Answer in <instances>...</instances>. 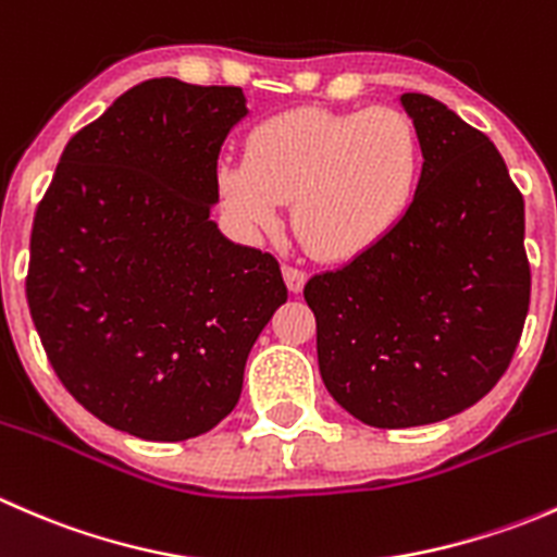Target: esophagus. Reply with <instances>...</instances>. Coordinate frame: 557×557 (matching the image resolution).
Wrapping results in <instances>:
<instances>
[{
  "label": "esophagus",
  "instance_id": "34e87169",
  "mask_svg": "<svg viewBox=\"0 0 557 557\" xmlns=\"http://www.w3.org/2000/svg\"><path fill=\"white\" fill-rule=\"evenodd\" d=\"M283 277H285V285H288L290 294H301V290H305L307 274L301 272V269H296V267H283Z\"/></svg>",
  "mask_w": 557,
  "mask_h": 557
}]
</instances>
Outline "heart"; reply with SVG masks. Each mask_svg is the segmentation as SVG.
<instances>
[{"label":"heart","mask_w":557,"mask_h":557,"mask_svg":"<svg viewBox=\"0 0 557 557\" xmlns=\"http://www.w3.org/2000/svg\"><path fill=\"white\" fill-rule=\"evenodd\" d=\"M420 166L418 128L401 110L301 107L263 121L245 161H223L218 196L250 237L274 232L294 201L296 237L323 261H352L407 218Z\"/></svg>","instance_id":"b5f03b06"}]
</instances>
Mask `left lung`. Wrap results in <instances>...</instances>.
I'll use <instances>...</instances> for the list:
<instances>
[{
  "label": "left lung",
  "mask_w": 557,
  "mask_h": 557,
  "mask_svg": "<svg viewBox=\"0 0 557 557\" xmlns=\"http://www.w3.org/2000/svg\"><path fill=\"white\" fill-rule=\"evenodd\" d=\"M398 102L423 150L407 218L305 285L320 377L374 429L440 423L491 393L531 299L525 207L496 145L425 94Z\"/></svg>",
  "instance_id": "8db88e82"
}]
</instances>
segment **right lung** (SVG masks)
Returning <instances> with one entry per match:
<instances>
[{"label": "right lung", "mask_w": 557, "mask_h": 557, "mask_svg": "<svg viewBox=\"0 0 557 557\" xmlns=\"http://www.w3.org/2000/svg\"><path fill=\"white\" fill-rule=\"evenodd\" d=\"M245 115L243 88L139 83L66 143L37 207L26 299L50 367L139 440L215 429L288 299L280 263L210 218L218 156Z\"/></svg>", "instance_id": "add662e5"}]
</instances>
